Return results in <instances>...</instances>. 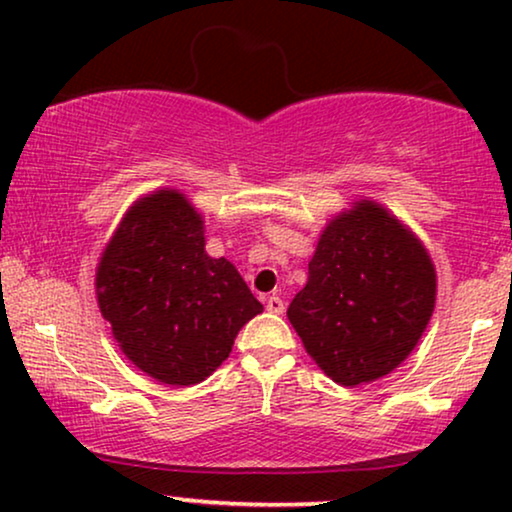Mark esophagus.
I'll use <instances>...</instances> for the list:
<instances>
[{"label":"esophagus","mask_w":512,"mask_h":512,"mask_svg":"<svg viewBox=\"0 0 512 512\" xmlns=\"http://www.w3.org/2000/svg\"><path fill=\"white\" fill-rule=\"evenodd\" d=\"M265 310L272 312V314H282L286 310V305L279 296H270L268 300H265Z\"/></svg>","instance_id":"1"}]
</instances>
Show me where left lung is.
Here are the masks:
<instances>
[{
	"mask_svg": "<svg viewBox=\"0 0 512 512\" xmlns=\"http://www.w3.org/2000/svg\"><path fill=\"white\" fill-rule=\"evenodd\" d=\"M436 303L422 242L361 202L328 223L286 317L319 368L345 387L387 375L415 349Z\"/></svg>",
	"mask_w": 512,
	"mask_h": 512,
	"instance_id": "8db88e82",
	"label": "left lung"
}]
</instances>
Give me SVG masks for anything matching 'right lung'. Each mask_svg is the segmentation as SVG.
<instances>
[{"instance_id": "1", "label": "right lung", "mask_w": 512, "mask_h": 512, "mask_svg": "<svg viewBox=\"0 0 512 512\" xmlns=\"http://www.w3.org/2000/svg\"><path fill=\"white\" fill-rule=\"evenodd\" d=\"M202 219L184 195L158 191L125 214L95 286L114 338L146 375L188 387L228 359L263 305L226 258L205 251Z\"/></svg>"}]
</instances>
